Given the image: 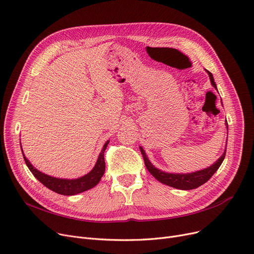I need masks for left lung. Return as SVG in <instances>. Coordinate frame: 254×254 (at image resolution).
I'll use <instances>...</instances> for the list:
<instances>
[{
	"label": "left lung",
	"mask_w": 254,
	"mask_h": 254,
	"mask_svg": "<svg viewBox=\"0 0 254 254\" xmlns=\"http://www.w3.org/2000/svg\"><path fill=\"white\" fill-rule=\"evenodd\" d=\"M206 72L209 75L212 86L217 90V86L214 81V78H213V75L207 70H206ZM225 126L229 131V126L226 122H225ZM140 150L143 155L146 168H147L150 174L156 180H158L163 184L169 185V186H171V188H174L177 190H194V189L198 188V186H201L204 183H206L213 176V174H214V173L219 169L220 165L223 162L224 156H225L226 146H225V149H224V152L222 153V155L212 166H210L206 169H203V170H199V171H195V172H191V173H184V174L183 173H168L163 170L157 169L156 167H154L151 164V162L148 159V156L146 155V152L142 148V146H140Z\"/></svg>",
	"instance_id": "1"
}]
</instances>
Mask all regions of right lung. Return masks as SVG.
<instances>
[{
  "label": "right lung",
  "instance_id": "obj_1",
  "mask_svg": "<svg viewBox=\"0 0 254 254\" xmlns=\"http://www.w3.org/2000/svg\"><path fill=\"white\" fill-rule=\"evenodd\" d=\"M109 141H107L104 146L103 149L99 154V157L97 159V163L93 167V169L87 173L86 175L79 177L76 179H64V178H57V177H52L47 174H44V173L38 171L31 163L28 158H26L23 154L22 155L24 158V162L30 169V171L33 173V175L41 182L44 186H46L47 189L50 190L55 191L60 194L64 195H74L80 192H83L85 190H88L100 182L101 178L103 177L104 173H105V159H104V152L107 148V145H108ZM21 145V144H20ZM21 147V146H20Z\"/></svg>",
  "mask_w": 254,
  "mask_h": 254
}]
</instances>
